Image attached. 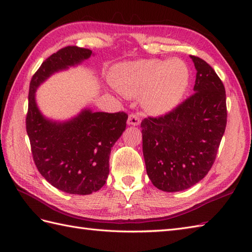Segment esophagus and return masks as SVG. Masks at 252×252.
I'll return each mask as SVG.
<instances>
[{
  "instance_id": "1",
  "label": "esophagus",
  "mask_w": 252,
  "mask_h": 252,
  "mask_svg": "<svg viewBox=\"0 0 252 252\" xmlns=\"http://www.w3.org/2000/svg\"><path fill=\"white\" fill-rule=\"evenodd\" d=\"M141 123V118L138 115H134L132 114L127 118V125L129 126H138Z\"/></svg>"
}]
</instances>
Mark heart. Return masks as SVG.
Wrapping results in <instances>:
<instances>
[{"instance_id":"heart-1","label":"heart","mask_w":252,"mask_h":252,"mask_svg":"<svg viewBox=\"0 0 252 252\" xmlns=\"http://www.w3.org/2000/svg\"><path fill=\"white\" fill-rule=\"evenodd\" d=\"M112 84L127 97L141 96L144 108L167 115L183 100L190 83L189 68L180 58H149L121 63L111 72Z\"/></svg>"}]
</instances>
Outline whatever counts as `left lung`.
<instances>
[{"label": "left lung", "mask_w": 252, "mask_h": 252, "mask_svg": "<svg viewBox=\"0 0 252 252\" xmlns=\"http://www.w3.org/2000/svg\"><path fill=\"white\" fill-rule=\"evenodd\" d=\"M190 58L197 71L194 94L165 116L141 123L147 175L163 191L184 190L205 178L225 132L224 85L209 63Z\"/></svg>", "instance_id": "1"}]
</instances>
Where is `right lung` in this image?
Masks as SVG:
<instances>
[{"mask_svg":"<svg viewBox=\"0 0 252 252\" xmlns=\"http://www.w3.org/2000/svg\"><path fill=\"white\" fill-rule=\"evenodd\" d=\"M91 55L92 51L78 46L54 53L32 77L28 96L26 129L36 168L51 185L74 195H90L105 185L111 148L126 130L127 115L83 108L68 120H53L42 114L35 93L53 74L80 65Z\"/></svg>","mask_w":252,"mask_h":252,"instance_id":"right-lung-1","label":"right lung"}]
</instances>
